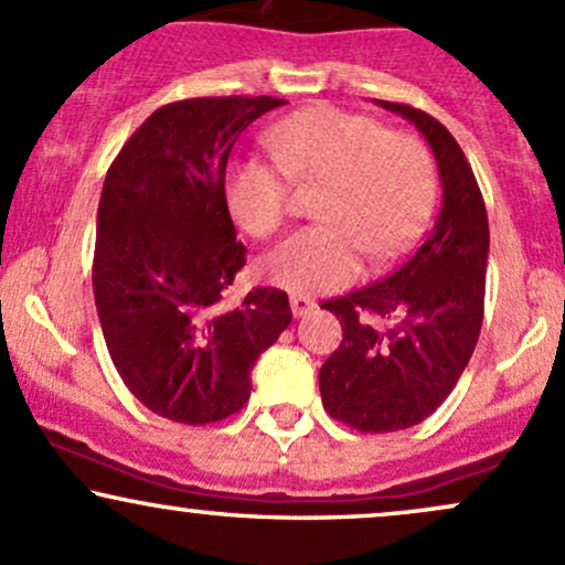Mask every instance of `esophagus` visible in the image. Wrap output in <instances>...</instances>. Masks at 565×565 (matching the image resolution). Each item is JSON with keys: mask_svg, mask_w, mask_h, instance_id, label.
<instances>
[{"mask_svg": "<svg viewBox=\"0 0 565 565\" xmlns=\"http://www.w3.org/2000/svg\"><path fill=\"white\" fill-rule=\"evenodd\" d=\"M289 306H292L295 316H306L316 308V300H311V297H302V295H292L289 297Z\"/></svg>", "mask_w": 565, "mask_h": 565, "instance_id": "1", "label": "esophagus"}]
</instances>
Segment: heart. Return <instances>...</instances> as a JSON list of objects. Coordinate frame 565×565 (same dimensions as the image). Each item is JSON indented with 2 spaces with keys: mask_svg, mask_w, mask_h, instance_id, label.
<instances>
[{
  "mask_svg": "<svg viewBox=\"0 0 565 565\" xmlns=\"http://www.w3.org/2000/svg\"><path fill=\"white\" fill-rule=\"evenodd\" d=\"M265 145L276 163L246 158L225 171L227 212L241 231L265 238L284 225L289 179L324 182L316 209L324 225L292 233L259 263L278 289L306 297L349 287L362 273L364 252H399L429 214V152L375 117L319 104L273 122Z\"/></svg>",
  "mask_w": 565,
  "mask_h": 565,
  "instance_id": "heart-1",
  "label": "heart"
}]
</instances>
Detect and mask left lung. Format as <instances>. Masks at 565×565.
<instances>
[{
    "instance_id": "left-lung-1",
    "label": "left lung",
    "mask_w": 565,
    "mask_h": 565,
    "mask_svg": "<svg viewBox=\"0 0 565 565\" xmlns=\"http://www.w3.org/2000/svg\"><path fill=\"white\" fill-rule=\"evenodd\" d=\"M429 141L443 209L424 244L377 284L327 300L343 327L321 364V402L359 431L420 424L454 392L482 327L488 214L467 154L448 128L411 104L377 102Z\"/></svg>"
}]
</instances>
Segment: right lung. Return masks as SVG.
<instances>
[{
  "label": "right lung",
  "mask_w": 565,
  "mask_h": 565,
  "mask_svg": "<svg viewBox=\"0 0 565 565\" xmlns=\"http://www.w3.org/2000/svg\"><path fill=\"white\" fill-rule=\"evenodd\" d=\"M273 96L188 98L154 109L104 179L93 297L111 362L147 411L203 426L252 394V367L292 321L281 289L238 308L222 292L246 265L225 203L233 145Z\"/></svg>",
  "instance_id": "1"
}]
</instances>
